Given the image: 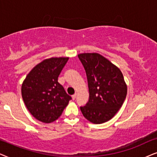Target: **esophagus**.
Listing matches in <instances>:
<instances>
[{"mask_svg":"<svg viewBox=\"0 0 157 157\" xmlns=\"http://www.w3.org/2000/svg\"><path fill=\"white\" fill-rule=\"evenodd\" d=\"M76 97H77V94H75V95H73L72 96V100H75V98H76Z\"/></svg>","mask_w":157,"mask_h":157,"instance_id":"obj_1","label":"esophagus"}]
</instances>
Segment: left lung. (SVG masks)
Listing matches in <instances>:
<instances>
[{
	"label": "left lung",
	"mask_w": 157,
	"mask_h": 157,
	"mask_svg": "<svg viewBox=\"0 0 157 157\" xmlns=\"http://www.w3.org/2000/svg\"><path fill=\"white\" fill-rule=\"evenodd\" d=\"M86 72L89 100L80 107L90 122L103 124L118 111L127 95V85L118 67L98 53L78 54Z\"/></svg>",
	"instance_id": "8db88e82"
}]
</instances>
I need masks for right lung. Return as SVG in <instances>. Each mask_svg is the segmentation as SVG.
I'll list each match as a JSON object with an SVG mask.
<instances>
[{
  "label": "right lung",
  "instance_id": "obj_1",
  "mask_svg": "<svg viewBox=\"0 0 157 157\" xmlns=\"http://www.w3.org/2000/svg\"><path fill=\"white\" fill-rule=\"evenodd\" d=\"M69 57H52L36 64L27 75L21 95L35 118L49 124L59 118L72 99L58 82V77Z\"/></svg>",
  "mask_w": 157,
  "mask_h": 157
}]
</instances>
